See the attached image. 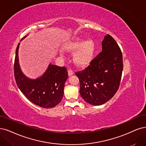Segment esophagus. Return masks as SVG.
<instances>
[{
    "label": "esophagus",
    "mask_w": 146,
    "mask_h": 146,
    "mask_svg": "<svg viewBox=\"0 0 146 146\" xmlns=\"http://www.w3.org/2000/svg\"><path fill=\"white\" fill-rule=\"evenodd\" d=\"M68 76H72V75H73L74 74V72L72 70L70 69V70H68Z\"/></svg>",
    "instance_id": "obj_1"
}]
</instances>
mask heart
<instances>
[{"mask_svg":"<svg viewBox=\"0 0 146 146\" xmlns=\"http://www.w3.org/2000/svg\"><path fill=\"white\" fill-rule=\"evenodd\" d=\"M77 49L73 55V61L78 66H85L91 61L93 56L96 49L95 42L92 39L84 41L82 37L76 36L63 46V49L67 52H72Z\"/></svg>","mask_w":146,"mask_h":146,"instance_id":"obj_1","label":"heart"}]
</instances>
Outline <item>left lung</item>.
Listing matches in <instances>:
<instances>
[{
	"instance_id": "8db88e82",
	"label": "left lung",
	"mask_w": 146,
	"mask_h": 146,
	"mask_svg": "<svg viewBox=\"0 0 146 146\" xmlns=\"http://www.w3.org/2000/svg\"><path fill=\"white\" fill-rule=\"evenodd\" d=\"M102 46V52L89 66L76 73L80 96L86 102L96 106L105 104L116 93L123 68L121 51L115 40L108 34Z\"/></svg>"
}]
</instances>
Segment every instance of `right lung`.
Returning a JSON list of instances; mask_svg holds the SVG:
<instances>
[{"mask_svg": "<svg viewBox=\"0 0 146 146\" xmlns=\"http://www.w3.org/2000/svg\"><path fill=\"white\" fill-rule=\"evenodd\" d=\"M26 35L21 41L25 38ZM15 50L14 76L17 87L27 98L35 105L44 108H52L60 103L63 96L68 72L64 67L49 64L41 76L31 79L23 74L20 66L19 48Z\"/></svg>", "mask_w": 146, "mask_h": 146, "instance_id": "1", "label": "right lung"}]
</instances>
